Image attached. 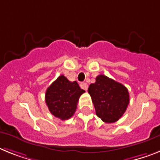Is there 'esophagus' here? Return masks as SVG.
Returning a JSON list of instances; mask_svg holds the SVG:
<instances>
[{
    "label": "esophagus",
    "instance_id": "1",
    "mask_svg": "<svg viewBox=\"0 0 160 160\" xmlns=\"http://www.w3.org/2000/svg\"><path fill=\"white\" fill-rule=\"evenodd\" d=\"M80 87H81V88H83V89H84L85 91H87L88 90V84L87 83H84V82H83V83H81L80 84Z\"/></svg>",
    "mask_w": 160,
    "mask_h": 160
}]
</instances>
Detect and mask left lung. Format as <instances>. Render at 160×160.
<instances>
[{"instance_id": "8db88e82", "label": "left lung", "mask_w": 160, "mask_h": 160, "mask_svg": "<svg viewBox=\"0 0 160 160\" xmlns=\"http://www.w3.org/2000/svg\"><path fill=\"white\" fill-rule=\"evenodd\" d=\"M95 107L96 114L105 123L121 118L130 103L128 89L121 83L99 75L88 89Z\"/></svg>"}]
</instances>
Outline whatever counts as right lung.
<instances>
[{
  "mask_svg": "<svg viewBox=\"0 0 160 160\" xmlns=\"http://www.w3.org/2000/svg\"><path fill=\"white\" fill-rule=\"evenodd\" d=\"M84 92L85 91L77 82L69 81L61 75L47 89L46 104L51 114L61 120H68L76 112L79 98Z\"/></svg>",
  "mask_w": 160,
  "mask_h": 160,
  "instance_id": "obj_1",
  "label": "right lung"
}]
</instances>
